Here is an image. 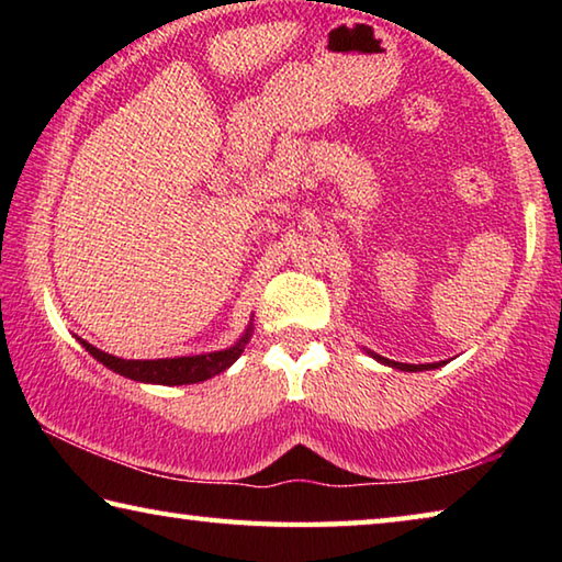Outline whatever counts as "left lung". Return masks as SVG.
Wrapping results in <instances>:
<instances>
[{"mask_svg": "<svg viewBox=\"0 0 562 562\" xmlns=\"http://www.w3.org/2000/svg\"><path fill=\"white\" fill-rule=\"evenodd\" d=\"M364 351L372 359H376L379 364H386V367H392V369H398V372H426V369H439V367L446 364V361H434V364H404V361H394V359L379 357L376 351H369V349H364Z\"/></svg>", "mask_w": 562, "mask_h": 562, "instance_id": "left-lung-1", "label": "left lung"}]
</instances>
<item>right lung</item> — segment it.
Segmentation results:
<instances>
[{"instance_id": "1", "label": "right lung", "mask_w": 562, "mask_h": 562, "mask_svg": "<svg viewBox=\"0 0 562 562\" xmlns=\"http://www.w3.org/2000/svg\"><path fill=\"white\" fill-rule=\"evenodd\" d=\"M252 337V319L243 337L235 341L233 347L221 349V351H207V355H190V357H166V359H121L113 357L109 351H101L87 339H79V345L89 351V355L101 361L103 367L111 369L126 379L140 384H164V386H180V384H198L205 382V379H213L215 374L231 369L237 357L245 351V345Z\"/></svg>"}]
</instances>
